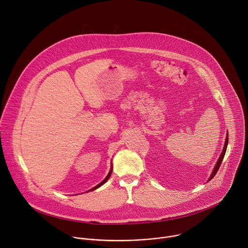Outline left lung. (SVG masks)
<instances>
[{
	"label": "left lung",
	"mask_w": 248,
	"mask_h": 248,
	"mask_svg": "<svg viewBox=\"0 0 248 248\" xmlns=\"http://www.w3.org/2000/svg\"><path fill=\"white\" fill-rule=\"evenodd\" d=\"M228 143H229V134L227 133V137H226V141H225V145H224L223 151H222V153H221V155H220V157H219V159H218V161H217V163H216V165H215V168H214L213 171H212V173H211V175H210V178H209L208 182H210L212 179H213L214 176H215V174L217 173V171H218V170H219V168H220V166H221V164H222V161H223V159H224V157H225V154H226V151H227Z\"/></svg>",
	"instance_id": "obj_1"
}]
</instances>
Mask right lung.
<instances>
[{"instance_id":"obj_1","label":"right lung","mask_w":248,"mask_h":248,"mask_svg":"<svg viewBox=\"0 0 248 248\" xmlns=\"http://www.w3.org/2000/svg\"><path fill=\"white\" fill-rule=\"evenodd\" d=\"M112 170H113V168H112V167H111V170H110V171H109V173H108V175H107V176H106V178H105V180H104V181H103V182H101V183H100V184H99V185H97V186H94V187H93V188H91V189H90V190H88V191H92V190H95V189H96V188H98V187H100V186H103V185H104V184H105V183H106V182H107V181H108V180H109V178H110V176H111V174H112Z\"/></svg>"}]
</instances>
